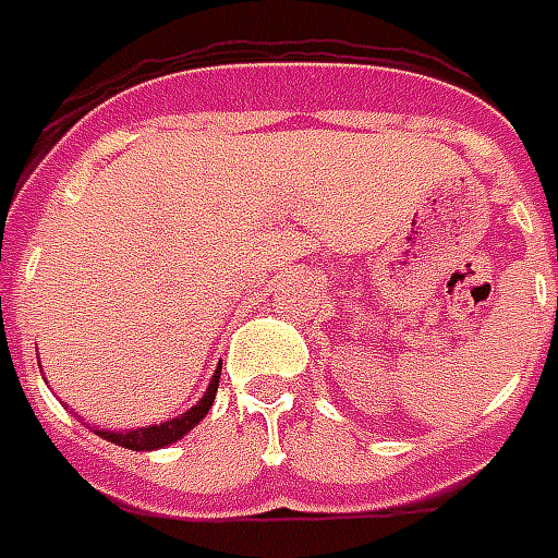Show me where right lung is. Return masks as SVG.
Instances as JSON below:
<instances>
[{"label":"right lung","instance_id":"obj_1","mask_svg":"<svg viewBox=\"0 0 558 558\" xmlns=\"http://www.w3.org/2000/svg\"><path fill=\"white\" fill-rule=\"evenodd\" d=\"M219 373H222V363H219V369H216L213 378H209L204 397L197 399L192 409H185L180 417L161 421V424L137 426V429H122V433H117V429H96V433L101 438H108L110 445H120V448H129V450L168 448V445H173V441H180L185 433H192V429L207 417L209 405H213V399H216V390H219Z\"/></svg>","mask_w":558,"mask_h":558}]
</instances>
